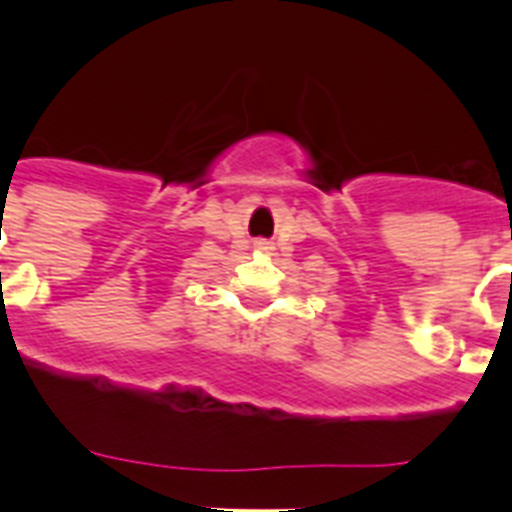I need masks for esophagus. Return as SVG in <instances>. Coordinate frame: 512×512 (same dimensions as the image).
<instances>
[{
	"instance_id": "1",
	"label": "esophagus",
	"mask_w": 512,
	"mask_h": 512,
	"mask_svg": "<svg viewBox=\"0 0 512 512\" xmlns=\"http://www.w3.org/2000/svg\"><path fill=\"white\" fill-rule=\"evenodd\" d=\"M253 246H256V248H259V251H269V243H266V241H256V243H253Z\"/></svg>"
}]
</instances>
